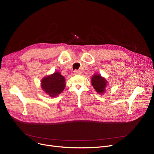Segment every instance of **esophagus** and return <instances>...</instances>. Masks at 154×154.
<instances>
[{
	"instance_id": "34e87169",
	"label": "esophagus",
	"mask_w": 154,
	"mask_h": 154,
	"mask_svg": "<svg viewBox=\"0 0 154 154\" xmlns=\"http://www.w3.org/2000/svg\"><path fill=\"white\" fill-rule=\"evenodd\" d=\"M81 74V72H80V70H74V74L75 75H79V74Z\"/></svg>"
}]
</instances>
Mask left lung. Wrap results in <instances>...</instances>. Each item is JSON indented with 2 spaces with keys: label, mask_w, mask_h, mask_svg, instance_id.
Returning a JSON list of instances; mask_svg holds the SVG:
<instances>
[{
  "label": "left lung",
  "mask_w": 154,
  "mask_h": 154,
  "mask_svg": "<svg viewBox=\"0 0 154 154\" xmlns=\"http://www.w3.org/2000/svg\"><path fill=\"white\" fill-rule=\"evenodd\" d=\"M92 85L98 93L103 94L106 89L107 81L100 75L95 74L92 78Z\"/></svg>",
  "instance_id": "obj_1"
}]
</instances>
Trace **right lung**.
<instances>
[{
	"instance_id": "add662e5",
	"label": "right lung",
	"mask_w": 154,
	"mask_h": 154,
	"mask_svg": "<svg viewBox=\"0 0 154 154\" xmlns=\"http://www.w3.org/2000/svg\"><path fill=\"white\" fill-rule=\"evenodd\" d=\"M42 89L51 97H55L64 89L65 78L59 72L44 77L41 81Z\"/></svg>"
}]
</instances>
